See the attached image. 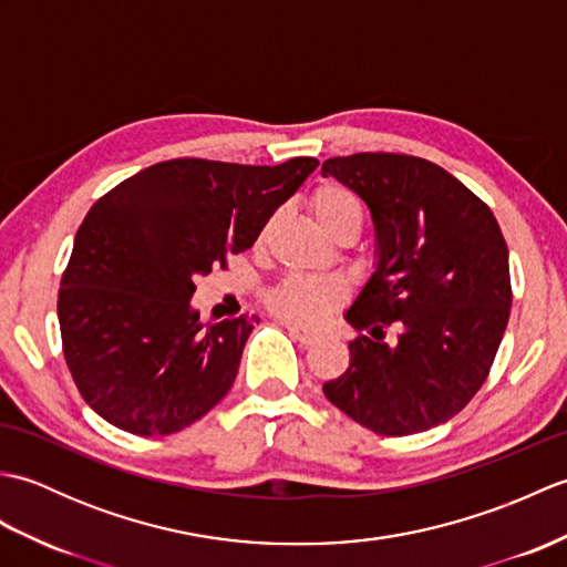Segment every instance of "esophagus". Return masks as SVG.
I'll return each instance as SVG.
<instances>
[{
    "mask_svg": "<svg viewBox=\"0 0 567 567\" xmlns=\"http://www.w3.org/2000/svg\"><path fill=\"white\" fill-rule=\"evenodd\" d=\"M285 329L290 331L292 339H297L299 343H305V346L319 341V333H317V331H307V329H302V327H295V323H285Z\"/></svg>",
    "mask_w": 567,
    "mask_h": 567,
    "instance_id": "esophagus-1",
    "label": "esophagus"
}]
</instances>
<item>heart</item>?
Masks as SVG:
<instances>
[{
    "label": "heart",
    "mask_w": 567,
    "mask_h": 567,
    "mask_svg": "<svg viewBox=\"0 0 567 567\" xmlns=\"http://www.w3.org/2000/svg\"><path fill=\"white\" fill-rule=\"evenodd\" d=\"M311 214L327 234L333 238L346 231L358 236L363 226V209L351 192L339 185H323L311 195ZM343 302V287L321 277L290 275L268 295V305L277 317L299 323V327H317L331 311Z\"/></svg>",
    "instance_id": "b5f03b06"
}]
</instances>
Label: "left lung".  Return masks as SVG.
<instances>
[{"mask_svg": "<svg viewBox=\"0 0 567 567\" xmlns=\"http://www.w3.org/2000/svg\"><path fill=\"white\" fill-rule=\"evenodd\" d=\"M368 204L375 272L346 321L351 365L323 384L343 414L382 436H412L455 416L483 388L509 321V250L487 204L436 163L402 153L329 158ZM396 322L398 343L381 341Z\"/></svg>", "mask_w": 567, "mask_h": 567, "instance_id": "obj_1", "label": "left lung"}]
</instances>
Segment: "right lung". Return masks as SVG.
I'll return each instance as SVG.
<instances>
[{
    "label": "right lung",
    "instance_id": "1",
    "mask_svg": "<svg viewBox=\"0 0 567 567\" xmlns=\"http://www.w3.org/2000/svg\"><path fill=\"white\" fill-rule=\"evenodd\" d=\"M317 165L177 158L94 202L58 292L65 363L94 412L167 436L224 400L256 317L199 321L195 280L256 244Z\"/></svg>",
    "mask_w": 567,
    "mask_h": 567
}]
</instances>
